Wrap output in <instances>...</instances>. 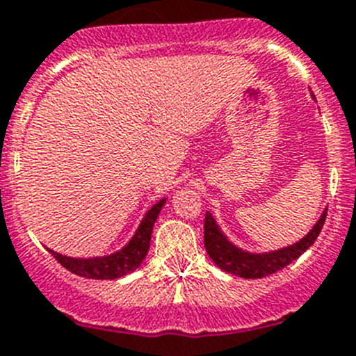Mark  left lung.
I'll return each instance as SVG.
<instances>
[{
    "label": "left lung",
    "instance_id": "left-lung-1",
    "mask_svg": "<svg viewBox=\"0 0 356 356\" xmlns=\"http://www.w3.org/2000/svg\"><path fill=\"white\" fill-rule=\"evenodd\" d=\"M326 211L321 214L318 223L312 227L305 238L300 239L294 245L287 246V248L275 250V252H268V254H250V252H243L241 248L234 246L229 239L225 238L216 225L214 218L211 213H206V222H204V246L206 252L214 264L218 268H222L223 271L232 275H238L243 278H262L268 275H273L280 271L282 268H286L293 261H296L300 255L309 250L314 245V241L318 239L319 232H321L323 225L326 220Z\"/></svg>",
    "mask_w": 356,
    "mask_h": 356
}]
</instances>
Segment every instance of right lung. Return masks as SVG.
I'll return each mask as SVG.
<instances>
[{
  "instance_id": "1",
  "label": "right lung",
  "mask_w": 356,
  "mask_h": 356,
  "mask_svg": "<svg viewBox=\"0 0 356 356\" xmlns=\"http://www.w3.org/2000/svg\"><path fill=\"white\" fill-rule=\"evenodd\" d=\"M163 206H165V198L152 206V209L145 214V218L140 223L133 239L117 254L94 259H72L56 254L53 250H49V252L63 268H67L74 275H79V277L95 278V280H113V278L124 277V275L136 270L145 259L150 246L152 227H154V222L158 220V214Z\"/></svg>"
}]
</instances>
